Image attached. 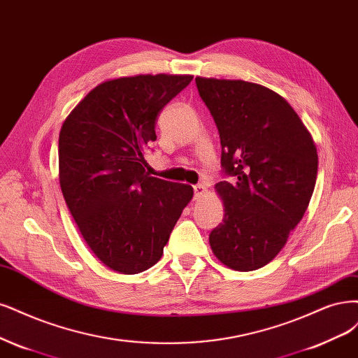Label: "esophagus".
Instances as JSON below:
<instances>
[{"instance_id": "34e87169", "label": "esophagus", "mask_w": 358, "mask_h": 358, "mask_svg": "<svg viewBox=\"0 0 358 358\" xmlns=\"http://www.w3.org/2000/svg\"><path fill=\"white\" fill-rule=\"evenodd\" d=\"M204 192H206L204 185H201V183L195 185V187H194V199H195V200L201 199V196H203V194H204Z\"/></svg>"}]
</instances>
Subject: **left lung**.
<instances>
[{
  "label": "left lung",
  "instance_id": "obj_1",
  "mask_svg": "<svg viewBox=\"0 0 358 358\" xmlns=\"http://www.w3.org/2000/svg\"><path fill=\"white\" fill-rule=\"evenodd\" d=\"M219 131L225 216L212 250L236 271L262 268L285 248L314 192L318 155L310 131L280 94L241 80L195 78Z\"/></svg>",
  "mask_w": 358,
  "mask_h": 358
}]
</instances>
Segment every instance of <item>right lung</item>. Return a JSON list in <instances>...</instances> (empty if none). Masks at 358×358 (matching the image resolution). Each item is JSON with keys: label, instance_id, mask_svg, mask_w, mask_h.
<instances>
[{"label": "right lung", "instance_id": "obj_1", "mask_svg": "<svg viewBox=\"0 0 358 358\" xmlns=\"http://www.w3.org/2000/svg\"><path fill=\"white\" fill-rule=\"evenodd\" d=\"M192 76H136L94 87L59 134V179L72 217L108 268L138 274L163 256L192 187L150 176L155 121Z\"/></svg>", "mask_w": 358, "mask_h": 358}]
</instances>
